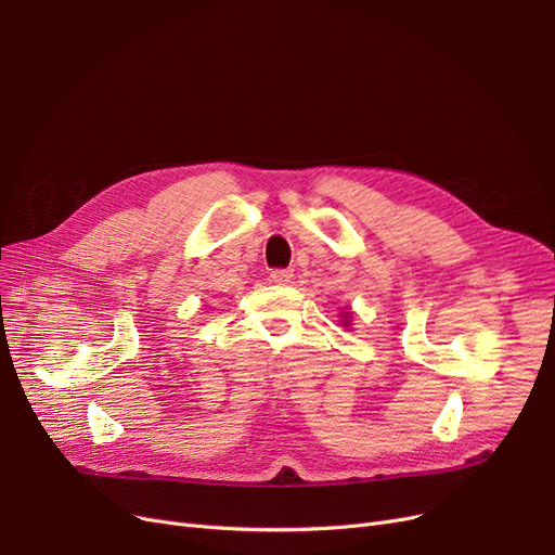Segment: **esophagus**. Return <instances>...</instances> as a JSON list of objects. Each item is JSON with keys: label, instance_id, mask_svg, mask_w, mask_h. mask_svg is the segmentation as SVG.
Segmentation results:
<instances>
[{"label": "esophagus", "instance_id": "34e87169", "mask_svg": "<svg viewBox=\"0 0 555 555\" xmlns=\"http://www.w3.org/2000/svg\"><path fill=\"white\" fill-rule=\"evenodd\" d=\"M270 276H272V281H274V283L285 285V283H291V281H293V276H295V274H293V270H274Z\"/></svg>", "mask_w": 555, "mask_h": 555}]
</instances>
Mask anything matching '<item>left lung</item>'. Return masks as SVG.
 I'll use <instances>...</instances> for the list:
<instances>
[{"label": "left lung", "mask_w": 555, "mask_h": 555, "mask_svg": "<svg viewBox=\"0 0 555 555\" xmlns=\"http://www.w3.org/2000/svg\"><path fill=\"white\" fill-rule=\"evenodd\" d=\"M351 322H353V310H351V308H345V310L340 312V324H343L345 328H349Z\"/></svg>", "instance_id": "left-lung-1"}]
</instances>
